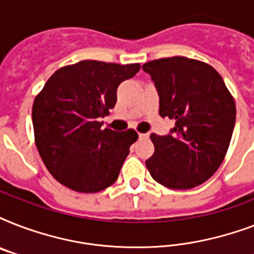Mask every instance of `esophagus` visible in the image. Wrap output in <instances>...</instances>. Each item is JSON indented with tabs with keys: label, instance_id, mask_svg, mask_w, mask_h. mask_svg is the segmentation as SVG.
Segmentation results:
<instances>
[{
	"label": "esophagus",
	"instance_id": "obj_1",
	"mask_svg": "<svg viewBox=\"0 0 254 254\" xmlns=\"http://www.w3.org/2000/svg\"><path fill=\"white\" fill-rule=\"evenodd\" d=\"M138 137H139V139H142V138H147V137H149V134H147V133H139V134H138Z\"/></svg>",
	"mask_w": 254,
	"mask_h": 254
}]
</instances>
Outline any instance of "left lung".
<instances>
[{
	"label": "left lung",
	"instance_id": "8db88e82",
	"mask_svg": "<svg viewBox=\"0 0 254 254\" xmlns=\"http://www.w3.org/2000/svg\"><path fill=\"white\" fill-rule=\"evenodd\" d=\"M142 69L158 92L159 115L175 120L169 134L150 135L154 154L145 162L147 170L167 189H193L212 177L227 154L235 100L219 72L203 62L163 58Z\"/></svg>",
	"mask_w": 254,
	"mask_h": 254
}]
</instances>
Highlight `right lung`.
<instances>
[{
	"label": "right lung",
	"mask_w": 254,
	"mask_h": 254,
	"mask_svg": "<svg viewBox=\"0 0 254 254\" xmlns=\"http://www.w3.org/2000/svg\"><path fill=\"white\" fill-rule=\"evenodd\" d=\"M141 65L81 61L50 77L33 104V127L41 158L51 175L77 192L112 186L138 138L133 129H101L117 101V88Z\"/></svg>",
	"instance_id": "add662e5"
}]
</instances>
